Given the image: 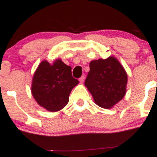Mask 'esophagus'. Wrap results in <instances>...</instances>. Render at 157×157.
Returning a JSON list of instances; mask_svg holds the SVG:
<instances>
[{"instance_id": "obj_1", "label": "esophagus", "mask_w": 157, "mask_h": 157, "mask_svg": "<svg viewBox=\"0 0 157 157\" xmlns=\"http://www.w3.org/2000/svg\"><path fill=\"white\" fill-rule=\"evenodd\" d=\"M84 80H85V76L82 75V77L80 78V82H83Z\"/></svg>"}]
</instances>
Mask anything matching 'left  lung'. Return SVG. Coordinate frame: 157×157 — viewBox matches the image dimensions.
<instances>
[{
    "label": "left lung",
    "instance_id": "left-lung-1",
    "mask_svg": "<svg viewBox=\"0 0 157 157\" xmlns=\"http://www.w3.org/2000/svg\"><path fill=\"white\" fill-rule=\"evenodd\" d=\"M85 86L92 94L95 104L110 109L125 95L127 75L124 68L115 57L93 60Z\"/></svg>",
    "mask_w": 157,
    "mask_h": 157
}]
</instances>
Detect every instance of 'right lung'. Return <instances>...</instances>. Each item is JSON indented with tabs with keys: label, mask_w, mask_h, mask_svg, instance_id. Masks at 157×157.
Instances as JSON below:
<instances>
[{
	"label": "right lung",
	"mask_w": 157,
	"mask_h": 157,
	"mask_svg": "<svg viewBox=\"0 0 157 157\" xmlns=\"http://www.w3.org/2000/svg\"><path fill=\"white\" fill-rule=\"evenodd\" d=\"M78 82L72 77L71 67L61 59H56L52 65L44 60L34 74L31 92L41 106L56 112L66 106L72 89Z\"/></svg>",
	"instance_id": "right-lung-1"
}]
</instances>
